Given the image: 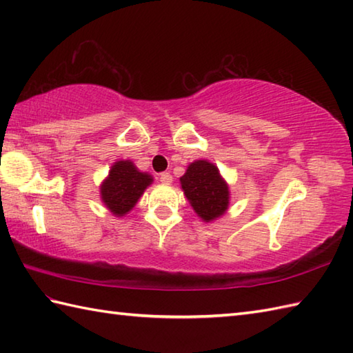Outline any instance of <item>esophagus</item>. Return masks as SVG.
<instances>
[{"instance_id":"1","label":"esophagus","mask_w":353,"mask_h":353,"mask_svg":"<svg viewBox=\"0 0 353 353\" xmlns=\"http://www.w3.org/2000/svg\"><path fill=\"white\" fill-rule=\"evenodd\" d=\"M159 179H161V182H162L163 185H170V183L172 182V176L170 174L168 171H163V172H161Z\"/></svg>"}]
</instances>
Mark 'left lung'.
I'll use <instances>...</instances> for the list:
<instances>
[{
  "instance_id": "obj_1",
  "label": "left lung",
  "mask_w": 353,
  "mask_h": 353,
  "mask_svg": "<svg viewBox=\"0 0 353 353\" xmlns=\"http://www.w3.org/2000/svg\"><path fill=\"white\" fill-rule=\"evenodd\" d=\"M181 183L194 211L205 221L215 220L228 209L229 188L214 163L192 162L181 177Z\"/></svg>"
}]
</instances>
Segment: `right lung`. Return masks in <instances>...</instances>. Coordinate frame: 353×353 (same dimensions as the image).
<instances>
[{"label": "right lung", "mask_w": 353, "mask_h": 353, "mask_svg": "<svg viewBox=\"0 0 353 353\" xmlns=\"http://www.w3.org/2000/svg\"><path fill=\"white\" fill-rule=\"evenodd\" d=\"M153 179L141 172L130 161H118L101 185V199L110 212L121 216L137 205L138 199Z\"/></svg>", "instance_id": "right-lung-1"}]
</instances>
